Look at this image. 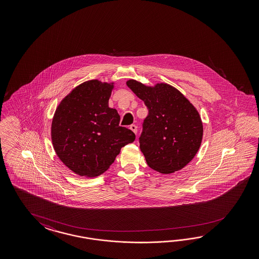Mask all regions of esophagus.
Returning a JSON list of instances; mask_svg holds the SVG:
<instances>
[{
    "label": "esophagus",
    "mask_w": 259,
    "mask_h": 259,
    "mask_svg": "<svg viewBox=\"0 0 259 259\" xmlns=\"http://www.w3.org/2000/svg\"><path fill=\"white\" fill-rule=\"evenodd\" d=\"M130 129L133 131L134 133L137 134L138 132V126L135 125V124H132V125H130Z\"/></svg>",
    "instance_id": "34e87169"
}]
</instances>
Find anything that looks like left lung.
<instances>
[{
    "mask_svg": "<svg viewBox=\"0 0 259 259\" xmlns=\"http://www.w3.org/2000/svg\"><path fill=\"white\" fill-rule=\"evenodd\" d=\"M147 106L140 147L147 164L160 174L181 170L200 147L203 125L188 99L164 82L147 87L135 79L126 81Z\"/></svg>",
    "mask_w": 259,
    "mask_h": 259,
    "instance_id": "8db88e82",
    "label": "left lung"
}]
</instances>
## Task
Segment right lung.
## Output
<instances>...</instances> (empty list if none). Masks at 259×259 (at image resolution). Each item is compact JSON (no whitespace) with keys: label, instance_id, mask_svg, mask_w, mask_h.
<instances>
[{"label":"right lung","instance_id":"add662e5","mask_svg":"<svg viewBox=\"0 0 259 259\" xmlns=\"http://www.w3.org/2000/svg\"><path fill=\"white\" fill-rule=\"evenodd\" d=\"M114 82L91 79L60 102L51 124L57 156L72 172L94 178L108 170L135 134L119 126L118 111L108 106Z\"/></svg>","mask_w":259,"mask_h":259}]
</instances>
